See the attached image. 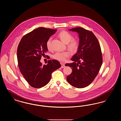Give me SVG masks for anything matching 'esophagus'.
<instances>
[{
	"mask_svg": "<svg viewBox=\"0 0 121 121\" xmlns=\"http://www.w3.org/2000/svg\"><path fill=\"white\" fill-rule=\"evenodd\" d=\"M61 64L62 65V66H61V68H64L65 67V65H64V63H61Z\"/></svg>",
	"mask_w": 121,
	"mask_h": 121,
	"instance_id": "esophagus-1",
	"label": "esophagus"
}]
</instances>
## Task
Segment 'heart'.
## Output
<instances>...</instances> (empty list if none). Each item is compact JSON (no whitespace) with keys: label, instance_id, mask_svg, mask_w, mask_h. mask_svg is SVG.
Returning <instances> with one entry per match:
<instances>
[{"label":"heart","instance_id":"heart-1","mask_svg":"<svg viewBox=\"0 0 121 121\" xmlns=\"http://www.w3.org/2000/svg\"><path fill=\"white\" fill-rule=\"evenodd\" d=\"M58 36L61 40L66 44L67 47L72 52L77 51L79 47V43L78 41L73 39V36L66 31H62L58 34ZM52 38H49L46 42V47L48 50L52 49L51 46ZM70 53L68 51L56 52L52 56L53 58L60 61H64L66 59L69 57Z\"/></svg>","mask_w":121,"mask_h":121}]
</instances>
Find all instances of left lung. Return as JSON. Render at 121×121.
Returning <instances> with one entry per match:
<instances>
[{
	"label": "left lung",
	"mask_w": 121,
	"mask_h": 121,
	"mask_svg": "<svg viewBox=\"0 0 121 121\" xmlns=\"http://www.w3.org/2000/svg\"><path fill=\"white\" fill-rule=\"evenodd\" d=\"M69 30L79 34V43L78 51L71 58L73 62L65 64L72 69L67 80L74 87L83 88L92 82L101 67L103 58L101 47L92 32L81 27Z\"/></svg>",
	"instance_id": "8db88e82"
}]
</instances>
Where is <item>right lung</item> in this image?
<instances>
[{"mask_svg": "<svg viewBox=\"0 0 121 121\" xmlns=\"http://www.w3.org/2000/svg\"><path fill=\"white\" fill-rule=\"evenodd\" d=\"M57 29L40 27L25 35L17 49L18 66L21 73L29 84L36 88L45 86L50 80L51 74L61 67L56 60H49L47 65H42L40 59L48 49L47 40Z\"/></svg>", "mask_w": 121, "mask_h": 121, "instance_id": "1", "label": "right lung"}]
</instances>
